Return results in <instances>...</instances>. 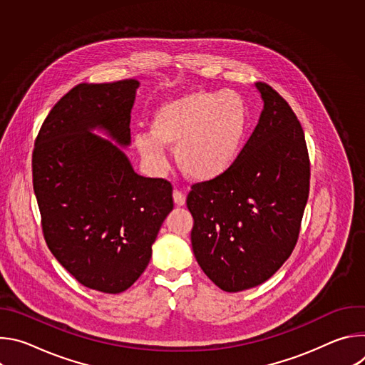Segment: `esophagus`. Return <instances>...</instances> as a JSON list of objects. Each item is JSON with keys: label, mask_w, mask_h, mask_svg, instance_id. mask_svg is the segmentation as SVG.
I'll use <instances>...</instances> for the list:
<instances>
[{"label": "esophagus", "mask_w": 365, "mask_h": 365, "mask_svg": "<svg viewBox=\"0 0 365 365\" xmlns=\"http://www.w3.org/2000/svg\"><path fill=\"white\" fill-rule=\"evenodd\" d=\"M173 200H175V203H176L178 206H183V205L186 203V196H185L183 192L175 190V192H173Z\"/></svg>", "instance_id": "esophagus-1"}]
</instances>
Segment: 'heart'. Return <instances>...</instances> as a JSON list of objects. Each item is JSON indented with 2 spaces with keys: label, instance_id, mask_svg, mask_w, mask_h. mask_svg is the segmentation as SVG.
Here are the masks:
<instances>
[{
  "label": "heart",
  "instance_id": "heart-1",
  "mask_svg": "<svg viewBox=\"0 0 365 365\" xmlns=\"http://www.w3.org/2000/svg\"><path fill=\"white\" fill-rule=\"evenodd\" d=\"M245 130L247 110L238 95L195 89L163 102L151 117L150 134H135L134 145L155 170L166 168L163 147H172L187 178L210 182L234 165Z\"/></svg>",
  "mask_w": 365,
  "mask_h": 365
}]
</instances>
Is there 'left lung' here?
I'll use <instances>...</instances> for the list:
<instances>
[{
    "label": "left lung",
    "instance_id": "left-lung-1",
    "mask_svg": "<svg viewBox=\"0 0 365 365\" xmlns=\"http://www.w3.org/2000/svg\"><path fill=\"white\" fill-rule=\"evenodd\" d=\"M264 107L234 165L192 186L186 205L196 262L220 289L235 293L269 280L290 257L309 196L310 163L302 125L270 85Z\"/></svg>",
    "mask_w": 365,
    "mask_h": 365
}]
</instances>
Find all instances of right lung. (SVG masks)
<instances>
[{
	"mask_svg": "<svg viewBox=\"0 0 365 365\" xmlns=\"http://www.w3.org/2000/svg\"><path fill=\"white\" fill-rule=\"evenodd\" d=\"M140 82L79 83L46 117L33 150V187L43 235L85 287L127 290L145 270L151 245L173 210L165 179L134 172L120 147ZM98 128L116 144L95 136Z\"/></svg>",
	"mask_w": 365,
	"mask_h": 365,
	"instance_id": "obj_1",
	"label": "right lung"
}]
</instances>
